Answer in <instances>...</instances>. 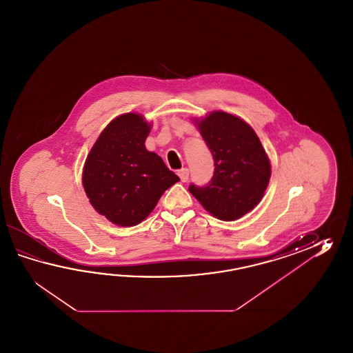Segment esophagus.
<instances>
[{"label":"esophagus","mask_w":353,"mask_h":353,"mask_svg":"<svg viewBox=\"0 0 353 353\" xmlns=\"http://www.w3.org/2000/svg\"><path fill=\"white\" fill-rule=\"evenodd\" d=\"M178 175H179L180 180L183 183H185L189 179V170H188L187 168H183V169L178 170Z\"/></svg>","instance_id":"1"}]
</instances>
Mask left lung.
Listing matches in <instances>:
<instances>
[{"label": "left lung", "instance_id": "obj_1", "mask_svg": "<svg viewBox=\"0 0 353 353\" xmlns=\"http://www.w3.org/2000/svg\"><path fill=\"white\" fill-rule=\"evenodd\" d=\"M214 160L213 178L189 192L221 221H236L263 199L271 176L270 159L246 121L223 111L193 119Z\"/></svg>", "mask_w": 353, "mask_h": 353}]
</instances>
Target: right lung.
<instances>
[{
    "label": "right lung",
    "instance_id": "add662e5",
    "mask_svg": "<svg viewBox=\"0 0 353 353\" xmlns=\"http://www.w3.org/2000/svg\"><path fill=\"white\" fill-rule=\"evenodd\" d=\"M150 130L140 113L120 114L98 136L85 159L84 192L92 207L114 225L143 222L166 189L180 180L158 154L146 150Z\"/></svg>",
    "mask_w": 353,
    "mask_h": 353
}]
</instances>
